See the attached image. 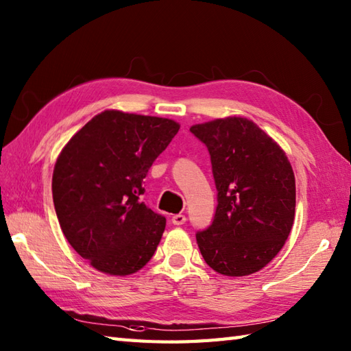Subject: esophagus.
I'll return each instance as SVG.
<instances>
[{
	"label": "esophagus",
	"mask_w": 351,
	"mask_h": 351,
	"mask_svg": "<svg viewBox=\"0 0 351 351\" xmlns=\"http://www.w3.org/2000/svg\"><path fill=\"white\" fill-rule=\"evenodd\" d=\"M185 220H187V217H185L184 214H175L173 217H171V223H173V225H176V226L184 225Z\"/></svg>",
	"instance_id": "1"
}]
</instances>
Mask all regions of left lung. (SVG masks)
I'll return each instance as SVG.
<instances>
[{
  "label": "left lung",
  "instance_id": "obj_1",
  "mask_svg": "<svg viewBox=\"0 0 351 351\" xmlns=\"http://www.w3.org/2000/svg\"><path fill=\"white\" fill-rule=\"evenodd\" d=\"M190 131L210 152L217 189L213 223L196 232L200 253L220 274L256 273L278 255L293 228V167L249 119H217Z\"/></svg>",
  "mask_w": 351,
  "mask_h": 351
}]
</instances>
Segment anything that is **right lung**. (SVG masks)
Masks as SVG:
<instances>
[{
  "instance_id": "1",
  "label": "right lung",
  "mask_w": 351,
  "mask_h": 351,
  "mask_svg": "<svg viewBox=\"0 0 351 351\" xmlns=\"http://www.w3.org/2000/svg\"><path fill=\"white\" fill-rule=\"evenodd\" d=\"M178 131L170 119L107 110L63 147L52 175L57 219L96 270L126 276L154 256L166 217L140 196L149 169Z\"/></svg>"
}]
</instances>
